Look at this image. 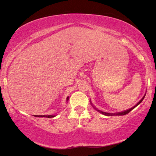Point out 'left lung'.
I'll return each instance as SVG.
<instances>
[{"instance_id":"obj_1","label":"left lung","mask_w":156,"mask_h":156,"mask_svg":"<svg viewBox=\"0 0 156 156\" xmlns=\"http://www.w3.org/2000/svg\"><path fill=\"white\" fill-rule=\"evenodd\" d=\"M144 97L145 96H144L143 97V98L139 102V103H137L136 105H135V106H133V108H130V109H128V110H127V111H125V112H119V113H116V114H109V113H105V112H101V111H99V110H98V112H101V113H102V114H105V115H107V116H113V115H119V116H121V115H125V114H128V113H129L130 111H132L133 110V109L135 108L136 106H137L139 104V103H141V101H143V100H144Z\"/></svg>"}]
</instances>
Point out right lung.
<instances>
[{"mask_svg": "<svg viewBox=\"0 0 156 156\" xmlns=\"http://www.w3.org/2000/svg\"><path fill=\"white\" fill-rule=\"evenodd\" d=\"M68 100H69V98H67V101H68ZM35 117H48V118H51V117H54V116H52V115H48V116H44V115H35Z\"/></svg>", "mask_w": 156, "mask_h": 156, "instance_id": "obj_1", "label": "right lung"}]
</instances>
